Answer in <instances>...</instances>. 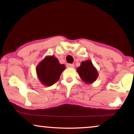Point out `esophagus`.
<instances>
[{"instance_id":"obj_1","label":"esophagus","mask_w":134,"mask_h":134,"mask_svg":"<svg viewBox=\"0 0 134 134\" xmlns=\"http://www.w3.org/2000/svg\"><path fill=\"white\" fill-rule=\"evenodd\" d=\"M66 67L67 68H74V65H73V64H67Z\"/></svg>"}]
</instances>
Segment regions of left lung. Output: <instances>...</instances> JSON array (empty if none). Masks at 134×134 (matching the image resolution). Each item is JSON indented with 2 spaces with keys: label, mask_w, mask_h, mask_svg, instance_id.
I'll return each instance as SVG.
<instances>
[{
  "label": "left lung",
  "mask_w": 134,
  "mask_h": 134,
  "mask_svg": "<svg viewBox=\"0 0 134 134\" xmlns=\"http://www.w3.org/2000/svg\"><path fill=\"white\" fill-rule=\"evenodd\" d=\"M79 75L85 83L91 84L98 77V72L91 60L82 62L80 66L77 69Z\"/></svg>",
  "instance_id": "1"
}]
</instances>
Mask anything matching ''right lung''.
Segmentation results:
<instances>
[{
	"mask_svg": "<svg viewBox=\"0 0 134 134\" xmlns=\"http://www.w3.org/2000/svg\"><path fill=\"white\" fill-rule=\"evenodd\" d=\"M65 68V65L60 64L57 58L49 55L40 62L36 71L40 82L44 85L50 87L59 80L60 75Z\"/></svg>",
	"mask_w": 134,
	"mask_h": 134,
	"instance_id": "obj_1",
	"label": "right lung"
}]
</instances>
